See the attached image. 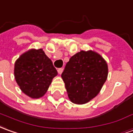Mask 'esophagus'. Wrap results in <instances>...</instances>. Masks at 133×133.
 <instances>
[{
	"instance_id": "esophagus-1",
	"label": "esophagus",
	"mask_w": 133,
	"mask_h": 133,
	"mask_svg": "<svg viewBox=\"0 0 133 133\" xmlns=\"http://www.w3.org/2000/svg\"><path fill=\"white\" fill-rule=\"evenodd\" d=\"M63 68H58V69H57V72H58V73H59V74H61V73H63Z\"/></svg>"
}]
</instances>
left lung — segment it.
Returning a JSON list of instances; mask_svg holds the SVG:
<instances>
[{"label": "left lung", "mask_w": 133, "mask_h": 133, "mask_svg": "<svg viewBox=\"0 0 133 133\" xmlns=\"http://www.w3.org/2000/svg\"><path fill=\"white\" fill-rule=\"evenodd\" d=\"M107 76V63L99 54L81 50L70 58L61 77L70 100L83 104L99 94Z\"/></svg>", "instance_id": "obj_1"}]
</instances>
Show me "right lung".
I'll use <instances>...</instances> for the list:
<instances>
[{"mask_svg": "<svg viewBox=\"0 0 133 133\" xmlns=\"http://www.w3.org/2000/svg\"><path fill=\"white\" fill-rule=\"evenodd\" d=\"M57 70L42 49L30 50L22 54L15 63L14 76L22 92L32 99L45 94Z\"/></svg>", "mask_w": 133, "mask_h": 133, "instance_id": "add662e5", "label": "right lung"}]
</instances>
